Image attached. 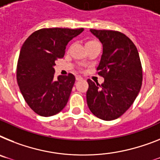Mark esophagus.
<instances>
[{"label":"esophagus","instance_id":"obj_1","mask_svg":"<svg viewBox=\"0 0 160 160\" xmlns=\"http://www.w3.org/2000/svg\"><path fill=\"white\" fill-rule=\"evenodd\" d=\"M76 80H83V77H81L80 76H76Z\"/></svg>","mask_w":160,"mask_h":160}]
</instances>
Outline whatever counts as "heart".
<instances>
[{
	"label": "heart",
	"instance_id": "b5f03b06",
	"mask_svg": "<svg viewBox=\"0 0 160 160\" xmlns=\"http://www.w3.org/2000/svg\"><path fill=\"white\" fill-rule=\"evenodd\" d=\"M94 42H97V41H95V40H89V41H88L86 42V45H89V44H92V43Z\"/></svg>",
	"mask_w": 160,
	"mask_h": 160
}]
</instances>
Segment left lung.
<instances>
[{"label":"left lung","mask_w":160,"mask_h":160,"mask_svg":"<svg viewBox=\"0 0 160 160\" xmlns=\"http://www.w3.org/2000/svg\"><path fill=\"white\" fill-rule=\"evenodd\" d=\"M90 32L102 44V55L97 72L104 78V82L100 85L89 79L87 80V104L98 118L113 120L125 113L140 92V57L133 42L122 32L95 29Z\"/></svg>","instance_id":"obj_1"}]
</instances>
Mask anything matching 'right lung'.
Listing matches in <instances>:
<instances>
[{"label": "right lung", "mask_w": 160, "mask_h": 160, "mask_svg": "<svg viewBox=\"0 0 160 160\" xmlns=\"http://www.w3.org/2000/svg\"><path fill=\"white\" fill-rule=\"evenodd\" d=\"M84 28H42L23 43L16 77L24 100L41 116H52L63 109L76 78L73 74L54 76L55 61L63 58L66 46Z\"/></svg>", "instance_id": "obj_1"}]
</instances>
